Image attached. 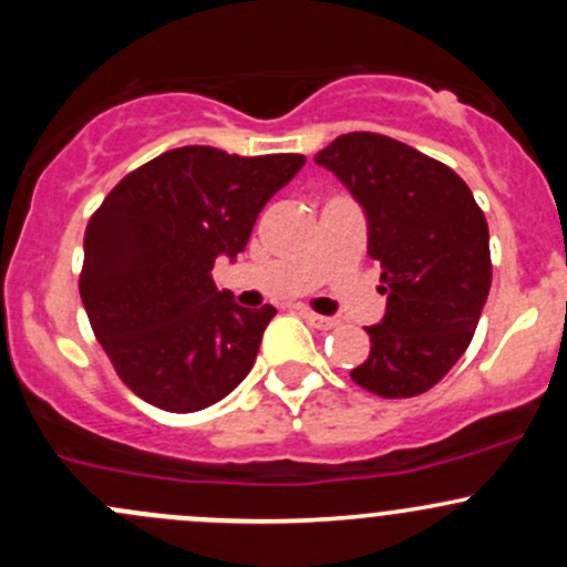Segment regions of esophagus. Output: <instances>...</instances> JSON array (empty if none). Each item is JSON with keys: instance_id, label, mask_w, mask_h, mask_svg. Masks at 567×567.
Segmentation results:
<instances>
[{"instance_id": "34e87169", "label": "esophagus", "mask_w": 567, "mask_h": 567, "mask_svg": "<svg viewBox=\"0 0 567 567\" xmlns=\"http://www.w3.org/2000/svg\"><path fill=\"white\" fill-rule=\"evenodd\" d=\"M305 320L310 326H316V329H323V331L334 329L337 326V318H326V316H318V312H307V310H305Z\"/></svg>"}]
</instances>
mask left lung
I'll return each instance as SVG.
<instances>
[{"instance_id": "left-lung-1", "label": "left lung", "mask_w": 567, "mask_h": 567, "mask_svg": "<svg viewBox=\"0 0 567 567\" xmlns=\"http://www.w3.org/2000/svg\"><path fill=\"white\" fill-rule=\"evenodd\" d=\"M368 216L386 312L351 370L379 398L436 386L472 342L491 288L488 221L447 164L384 134L353 131L318 153Z\"/></svg>"}]
</instances>
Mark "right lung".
I'll return each instance as SVG.
<instances>
[{
  "label": "right lung",
  "instance_id": "right-lung-1",
  "mask_svg": "<svg viewBox=\"0 0 567 567\" xmlns=\"http://www.w3.org/2000/svg\"><path fill=\"white\" fill-rule=\"evenodd\" d=\"M307 158L236 156L188 145L128 173L84 230L79 293L120 381L156 409L188 414L247 379L271 305L216 290V257L236 260L262 205Z\"/></svg>",
  "mask_w": 567,
  "mask_h": 567
}]
</instances>
